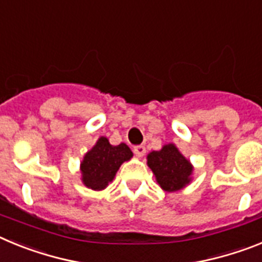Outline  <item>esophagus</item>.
Here are the masks:
<instances>
[{
    "label": "esophagus",
    "instance_id": "34e87169",
    "mask_svg": "<svg viewBox=\"0 0 262 262\" xmlns=\"http://www.w3.org/2000/svg\"><path fill=\"white\" fill-rule=\"evenodd\" d=\"M134 154L136 157H143L145 155V147L144 145H136L134 147Z\"/></svg>",
    "mask_w": 262,
    "mask_h": 262
}]
</instances>
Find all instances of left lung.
<instances>
[{
  "label": "left lung",
  "instance_id": "1",
  "mask_svg": "<svg viewBox=\"0 0 262 262\" xmlns=\"http://www.w3.org/2000/svg\"><path fill=\"white\" fill-rule=\"evenodd\" d=\"M147 164L160 187L168 193L181 190L190 184L193 165L173 143L165 144L160 151L148 154Z\"/></svg>",
  "mask_w": 262,
  "mask_h": 262
}]
</instances>
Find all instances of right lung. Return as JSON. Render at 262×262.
Instances as JSON below:
<instances>
[{
  "label": "right lung",
  "instance_id": "obj_1",
  "mask_svg": "<svg viewBox=\"0 0 262 262\" xmlns=\"http://www.w3.org/2000/svg\"><path fill=\"white\" fill-rule=\"evenodd\" d=\"M131 157L133 152L128 145L124 143L111 145L107 138L101 136L81 161L82 184L92 190H103L114 180L119 166Z\"/></svg>",
  "mask_w": 262,
  "mask_h": 262
}]
</instances>
